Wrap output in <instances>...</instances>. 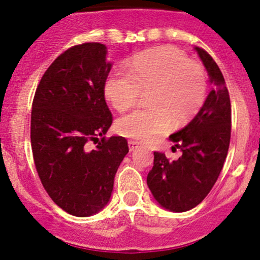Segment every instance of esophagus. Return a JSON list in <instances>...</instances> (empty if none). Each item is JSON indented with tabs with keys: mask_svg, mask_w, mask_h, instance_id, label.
<instances>
[{
	"mask_svg": "<svg viewBox=\"0 0 260 260\" xmlns=\"http://www.w3.org/2000/svg\"><path fill=\"white\" fill-rule=\"evenodd\" d=\"M128 148H129L131 152H135V150H137L139 148V143H137L135 141H129L128 142Z\"/></svg>",
	"mask_w": 260,
	"mask_h": 260,
	"instance_id": "34e87169",
	"label": "esophagus"
}]
</instances>
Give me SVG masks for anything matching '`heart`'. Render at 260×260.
I'll return each mask as SVG.
<instances>
[{"label":"heart","mask_w":260,"mask_h":260,"mask_svg":"<svg viewBox=\"0 0 260 260\" xmlns=\"http://www.w3.org/2000/svg\"><path fill=\"white\" fill-rule=\"evenodd\" d=\"M148 90L150 107L133 111L116 123L119 135L143 143L167 132L173 119L182 124L199 112L207 93L206 73L180 50L158 47L136 55L128 69L111 70L104 86L106 99L118 111L135 106Z\"/></svg>","instance_id":"b5f03b06"}]
</instances>
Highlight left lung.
<instances>
[{
	"label": "left lung",
	"mask_w": 260,
	"mask_h": 260,
	"mask_svg": "<svg viewBox=\"0 0 260 260\" xmlns=\"http://www.w3.org/2000/svg\"><path fill=\"white\" fill-rule=\"evenodd\" d=\"M213 88L189 124L173 133L178 160L154 152L147 184L154 200L165 210L185 212L198 206L213 187L223 168L231 139V101L224 78L207 51L195 47Z\"/></svg>",
	"instance_id": "1"
}]
</instances>
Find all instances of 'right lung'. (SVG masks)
Here are the masks:
<instances>
[{
  "label": "right lung",
  "mask_w": 260,
  "mask_h": 260,
  "mask_svg": "<svg viewBox=\"0 0 260 260\" xmlns=\"http://www.w3.org/2000/svg\"><path fill=\"white\" fill-rule=\"evenodd\" d=\"M107 47L84 43L60 54L37 87L30 117V143L37 172L50 199L78 217H88L110 201L115 175L128 143L105 135L112 115L105 81L112 62ZM102 141L93 150L88 140Z\"/></svg>",
  "instance_id": "1"
}]
</instances>
